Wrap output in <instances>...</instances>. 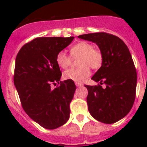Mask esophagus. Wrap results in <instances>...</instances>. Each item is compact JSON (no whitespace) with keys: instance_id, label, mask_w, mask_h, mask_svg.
<instances>
[{"instance_id":"34e87169","label":"esophagus","mask_w":147,"mask_h":147,"mask_svg":"<svg viewBox=\"0 0 147 147\" xmlns=\"http://www.w3.org/2000/svg\"><path fill=\"white\" fill-rule=\"evenodd\" d=\"M76 86H77V87H81V86H82L83 84H82V83L78 82H76Z\"/></svg>"}]
</instances>
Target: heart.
Returning a JSON list of instances; mask_svg holds the SVG:
<instances>
[{"label": "heart", "instance_id": "heart-1", "mask_svg": "<svg viewBox=\"0 0 147 147\" xmlns=\"http://www.w3.org/2000/svg\"><path fill=\"white\" fill-rule=\"evenodd\" d=\"M72 57L79 58L77 69H69L63 73V78L75 82H83L90 76V67L93 69H100L103 63L102 52L92 44L85 41H81L70 48ZM58 65L62 69H66L71 63V59L65 51H60L55 58Z\"/></svg>", "mask_w": 147, "mask_h": 147}]
</instances>
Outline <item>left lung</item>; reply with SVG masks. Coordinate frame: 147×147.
Returning <instances> with one entry per match:
<instances>
[{
    "instance_id": "8db88e82",
    "label": "left lung",
    "mask_w": 147,
    "mask_h": 147,
    "mask_svg": "<svg viewBox=\"0 0 147 147\" xmlns=\"http://www.w3.org/2000/svg\"><path fill=\"white\" fill-rule=\"evenodd\" d=\"M95 42L103 54V63L92 80L100 84L86 85L88 111L94 119L113 123L127 115L136 97L137 71L127 45L116 36L109 33H88L78 36Z\"/></svg>"
}]
</instances>
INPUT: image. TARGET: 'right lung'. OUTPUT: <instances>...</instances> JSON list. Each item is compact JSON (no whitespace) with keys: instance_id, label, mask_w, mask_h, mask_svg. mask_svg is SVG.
I'll return each instance as SVG.
<instances>
[{"instance_id":"right-lung-1","label":"right lung","mask_w":147,"mask_h":147,"mask_svg":"<svg viewBox=\"0 0 147 147\" xmlns=\"http://www.w3.org/2000/svg\"><path fill=\"white\" fill-rule=\"evenodd\" d=\"M70 37H38L22 47L15 62L13 82L22 107L33 121L53 130L66 123L76 86L60 81L62 72L55 58L73 40ZM58 82L52 90L51 85Z\"/></svg>"}]
</instances>
